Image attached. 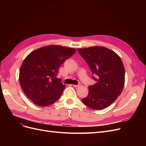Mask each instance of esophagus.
Wrapping results in <instances>:
<instances>
[{"instance_id": "34e87169", "label": "esophagus", "mask_w": 146, "mask_h": 146, "mask_svg": "<svg viewBox=\"0 0 146 146\" xmlns=\"http://www.w3.org/2000/svg\"><path fill=\"white\" fill-rule=\"evenodd\" d=\"M73 86H74V87L77 88V87H79V86H82V84H81V83H78V85H73Z\"/></svg>"}]
</instances>
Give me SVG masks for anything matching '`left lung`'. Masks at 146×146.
I'll return each mask as SVG.
<instances>
[{"mask_svg": "<svg viewBox=\"0 0 146 146\" xmlns=\"http://www.w3.org/2000/svg\"><path fill=\"white\" fill-rule=\"evenodd\" d=\"M77 51L89 66L92 78L96 82L88 87L89 93L82 102L91 109L104 110L116 100L123 90L125 69L122 61L115 52L104 47L78 48Z\"/></svg>", "mask_w": 146, "mask_h": 146, "instance_id": "8db88e82", "label": "left lung"}]
</instances>
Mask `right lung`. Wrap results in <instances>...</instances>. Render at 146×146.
Wrapping results in <instances>:
<instances>
[{
  "mask_svg": "<svg viewBox=\"0 0 146 146\" xmlns=\"http://www.w3.org/2000/svg\"><path fill=\"white\" fill-rule=\"evenodd\" d=\"M76 50L52 45L31 52L21 65L19 83L24 93L33 102L46 107L58 100L65 85L58 78L60 66Z\"/></svg>",
  "mask_w": 146,
  "mask_h": 146,
  "instance_id": "add662e5",
  "label": "right lung"
}]
</instances>
